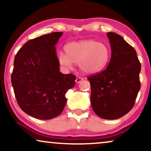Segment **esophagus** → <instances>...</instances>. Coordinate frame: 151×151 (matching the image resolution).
I'll use <instances>...</instances> for the list:
<instances>
[{
	"label": "esophagus",
	"instance_id": "obj_1",
	"mask_svg": "<svg viewBox=\"0 0 151 151\" xmlns=\"http://www.w3.org/2000/svg\"><path fill=\"white\" fill-rule=\"evenodd\" d=\"M84 79L82 78H80V77H78L77 78H76V83H80V82H82V80H83Z\"/></svg>",
	"mask_w": 151,
	"mask_h": 151
}]
</instances>
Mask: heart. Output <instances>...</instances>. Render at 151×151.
Masks as SVG:
<instances>
[{"label":"heart","instance_id":"heart-1","mask_svg":"<svg viewBox=\"0 0 151 151\" xmlns=\"http://www.w3.org/2000/svg\"><path fill=\"white\" fill-rule=\"evenodd\" d=\"M66 54L58 53V59L64 67H71L73 63L86 73H95L104 69L110 59V51L104 43L93 40L72 42L65 47Z\"/></svg>","mask_w":151,"mask_h":151}]
</instances>
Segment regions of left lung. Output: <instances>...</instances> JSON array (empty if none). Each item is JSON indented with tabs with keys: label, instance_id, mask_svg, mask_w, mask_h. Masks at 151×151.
Instances as JSON below:
<instances>
[{
	"label": "left lung",
	"instance_id": "obj_1",
	"mask_svg": "<svg viewBox=\"0 0 151 151\" xmlns=\"http://www.w3.org/2000/svg\"><path fill=\"white\" fill-rule=\"evenodd\" d=\"M111 48L108 66L87 78L91 88L93 110L101 118L115 119L133 109L141 87V64L133 47L119 35L106 34Z\"/></svg>",
	"mask_w": 151,
	"mask_h": 151
}]
</instances>
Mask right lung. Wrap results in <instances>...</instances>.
Returning <instances> with one entry per match:
<instances>
[{
	"mask_svg": "<svg viewBox=\"0 0 151 151\" xmlns=\"http://www.w3.org/2000/svg\"><path fill=\"white\" fill-rule=\"evenodd\" d=\"M62 35L53 32L27 41L14 59L12 84L16 100L35 118L60 115L67 103L65 93L75 85V76L60 71L55 45Z\"/></svg>",
	"mask_w": 151,
	"mask_h": 151,
	"instance_id": "obj_1",
	"label": "right lung"
}]
</instances>
